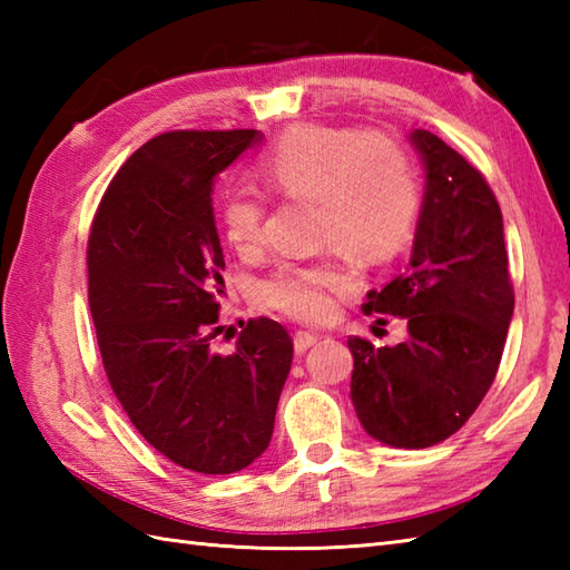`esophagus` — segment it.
<instances>
[{
    "mask_svg": "<svg viewBox=\"0 0 570 570\" xmlns=\"http://www.w3.org/2000/svg\"><path fill=\"white\" fill-rule=\"evenodd\" d=\"M316 343H318V335H316V333L298 331V333L294 335V347H296V353H306V350H308L311 345H316Z\"/></svg>",
    "mask_w": 570,
    "mask_h": 570,
    "instance_id": "esophagus-1",
    "label": "esophagus"
}]
</instances>
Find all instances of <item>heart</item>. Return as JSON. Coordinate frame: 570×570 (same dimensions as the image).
Here are the masks:
<instances>
[{
  "instance_id": "obj_1",
  "label": "heart",
  "mask_w": 570,
  "mask_h": 570,
  "mask_svg": "<svg viewBox=\"0 0 570 570\" xmlns=\"http://www.w3.org/2000/svg\"><path fill=\"white\" fill-rule=\"evenodd\" d=\"M259 178L284 198L316 200L321 245L357 259H384L404 245L419 213V184L399 144L384 135L298 125L259 159ZM264 196L235 188L223 196L217 220L239 257L264 245ZM353 272L335 259L282 264L259 288L274 311L306 323L331 316L333 296L353 288Z\"/></svg>"
}]
</instances>
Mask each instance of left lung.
<instances>
[{
  "mask_svg": "<svg viewBox=\"0 0 570 570\" xmlns=\"http://www.w3.org/2000/svg\"><path fill=\"white\" fill-rule=\"evenodd\" d=\"M423 171L406 272L370 292L365 313L406 321V337L374 347L350 337V399L372 439L429 448L453 435L498 374L514 313L502 210L488 180L426 129L409 135Z\"/></svg>",
  "mask_w": 570,
  "mask_h": 570,
  "instance_id": "1",
  "label": "left lung"
}]
</instances>
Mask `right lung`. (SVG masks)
Returning <instances> with one entry per match:
<instances>
[{
	"label": "right lung",
	"mask_w": 570,
	"mask_h": 570,
	"mask_svg": "<svg viewBox=\"0 0 570 570\" xmlns=\"http://www.w3.org/2000/svg\"><path fill=\"white\" fill-rule=\"evenodd\" d=\"M257 129L166 131L119 168L88 239V298L107 380L156 451L203 475L254 463L272 441L292 370L284 325L254 318L215 353L225 269L217 174Z\"/></svg>",
	"instance_id": "add662e5"
}]
</instances>
